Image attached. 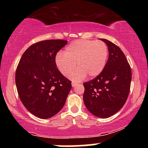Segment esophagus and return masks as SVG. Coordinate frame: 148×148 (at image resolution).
Here are the masks:
<instances>
[{"label": "esophagus", "instance_id": "obj_1", "mask_svg": "<svg viewBox=\"0 0 148 148\" xmlns=\"http://www.w3.org/2000/svg\"><path fill=\"white\" fill-rule=\"evenodd\" d=\"M72 87H74V86H76V83H74V82H73L72 84Z\"/></svg>", "mask_w": 148, "mask_h": 148}]
</instances>
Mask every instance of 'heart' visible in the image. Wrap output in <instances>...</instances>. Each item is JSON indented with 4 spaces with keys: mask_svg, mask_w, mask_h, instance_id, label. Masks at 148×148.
<instances>
[{
    "mask_svg": "<svg viewBox=\"0 0 148 148\" xmlns=\"http://www.w3.org/2000/svg\"><path fill=\"white\" fill-rule=\"evenodd\" d=\"M108 57V48L104 42L79 40L67 46L64 53L57 54L56 64L61 74L65 76H69L77 67L71 78L74 81H80L86 74L90 77H95L101 74Z\"/></svg>",
    "mask_w": 148,
    "mask_h": 148,
    "instance_id": "obj_1",
    "label": "heart"
}]
</instances>
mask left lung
I'll list each match as a JSON object with an SVG mask.
<instances>
[{
	"instance_id": "8db88e82",
	"label": "left lung",
	"mask_w": 148,
	"mask_h": 148,
	"mask_svg": "<svg viewBox=\"0 0 148 148\" xmlns=\"http://www.w3.org/2000/svg\"><path fill=\"white\" fill-rule=\"evenodd\" d=\"M106 66L95 79L84 83V101L87 109L99 118H109L123 108L130 91L132 69L123 51L109 40Z\"/></svg>"
}]
</instances>
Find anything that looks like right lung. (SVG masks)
Returning a JSON list of instances; mask_svg holds the SVG:
<instances>
[{
    "mask_svg": "<svg viewBox=\"0 0 148 148\" xmlns=\"http://www.w3.org/2000/svg\"><path fill=\"white\" fill-rule=\"evenodd\" d=\"M67 42H36L25 50L16 67L15 81L20 99L28 111L40 118H51L58 113L72 88V81L56 64L57 53Z\"/></svg>",
    "mask_w": 148,
    "mask_h": 148,
    "instance_id": "obj_1",
    "label": "right lung"
}]
</instances>
